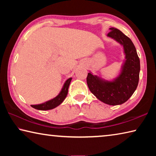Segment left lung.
<instances>
[{
    "label": "left lung",
    "instance_id": "obj_1",
    "mask_svg": "<svg viewBox=\"0 0 156 156\" xmlns=\"http://www.w3.org/2000/svg\"><path fill=\"white\" fill-rule=\"evenodd\" d=\"M107 36L124 47L126 60L122 72L113 81L102 80L91 73L87 77L89 90L100 101L109 105H118L127 101L138 87L140 70V59L136 47L129 37L118 29L112 27Z\"/></svg>",
    "mask_w": 156,
    "mask_h": 156
}]
</instances>
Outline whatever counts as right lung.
Returning <instances> with one entry per match:
<instances>
[{"instance_id": "right-lung-1", "label": "right lung", "mask_w": 156, "mask_h": 156, "mask_svg": "<svg viewBox=\"0 0 156 156\" xmlns=\"http://www.w3.org/2000/svg\"><path fill=\"white\" fill-rule=\"evenodd\" d=\"M72 79V78H70L66 80L61 91L60 92V94L58 95L56 98H54L46 102H44L43 104L31 105V106L36 109L43 110V111L52 109H54V108L56 107L57 106H58L59 105L62 103L63 100L65 99L66 96H67V93H68V89H69V84Z\"/></svg>"}]
</instances>
